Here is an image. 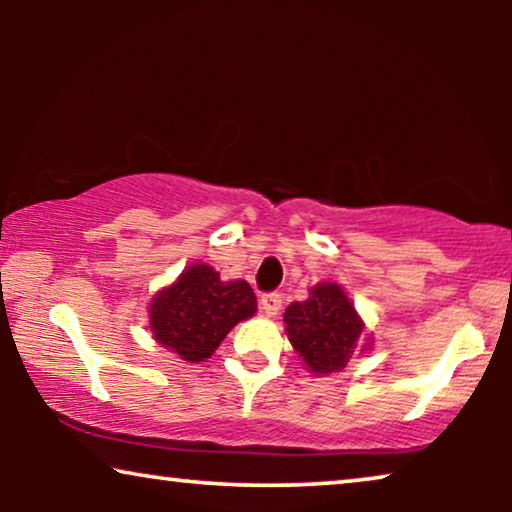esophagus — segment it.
I'll return each mask as SVG.
<instances>
[{"instance_id":"esophagus-1","label":"esophagus","mask_w":512,"mask_h":512,"mask_svg":"<svg viewBox=\"0 0 512 512\" xmlns=\"http://www.w3.org/2000/svg\"><path fill=\"white\" fill-rule=\"evenodd\" d=\"M258 305H261V312L268 314V317H275V314L282 310V296L279 293H263L261 300H258Z\"/></svg>"}]
</instances>
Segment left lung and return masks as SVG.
Returning a JSON list of instances; mask_svg holds the SVG:
<instances>
[{
    "instance_id": "1",
    "label": "left lung",
    "mask_w": 512,
    "mask_h": 512,
    "mask_svg": "<svg viewBox=\"0 0 512 512\" xmlns=\"http://www.w3.org/2000/svg\"><path fill=\"white\" fill-rule=\"evenodd\" d=\"M286 335L314 375L338 373L363 352V321L340 284L321 282L284 312Z\"/></svg>"
}]
</instances>
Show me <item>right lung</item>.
I'll use <instances>...</instances> for the list:
<instances>
[{
	"label": "right lung",
	"mask_w": 512,
	"mask_h": 512,
	"mask_svg": "<svg viewBox=\"0 0 512 512\" xmlns=\"http://www.w3.org/2000/svg\"><path fill=\"white\" fill-rule=\"evenodd\" d=\"M256 314V296L242 279L223 282L212 265L193 263L151 298L153 340L188 363L214 354L230 328Z\"/></svg>",
	"instance_id": "right-lung-1"
}]
</instances>
